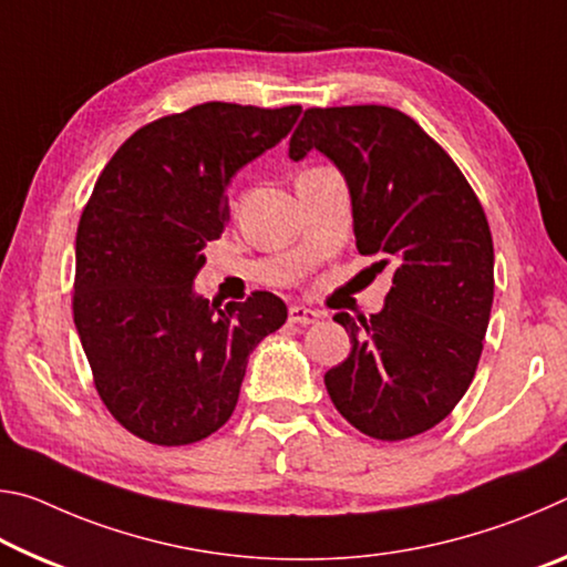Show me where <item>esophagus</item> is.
I'll list each match as a JSON object with an SVG mask.
<instances>
[{
	"mask_svg": "<svg viewBox=\"0 0 567 567\" xmlns=\"http://www.w3.org/2000/svg\"><path fill=\"white\" fill-rule=\"evenodd\" d=\"M322 318V315L318 310H310V307L305 305H292L290 307V322L295 324H312L318 322Z\"/></svg>",
	"mask_w": 567,
	"mask_h": 567,
	"instance_id": "34e87169",
	"label": "esophagus"
}]
</instances>
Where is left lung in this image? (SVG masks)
I'll list each match as a JSON object with an SVG mask.
<instances>
[{"label": "left lung", "instance_id": "8db88e82", "mask_svg": "<svg viewBox=\"0 0 567 567\" xmlns=\"http://www.w3.org/2000/svg\"><path fill=\"white\" fill-rule=\"evenodd\" d=\"M310 150L348 182L360 255L392 270L378 315L332 318L352 350L324 388L360 433L408 440L445 420L475 378L495 290L487 217L447 152L400 110H307L290 159Z\"/></svg>", "mask_w": 567, "mask_h": 567}]
</instances>
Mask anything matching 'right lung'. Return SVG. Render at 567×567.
<instances>
[{
    "label": "right lung",
    "mask_w": 567,
    "mask_h": 567,
    "mask_svg": "<svg viewBox=\"0 0 567 567\" xmlns=\"http://www.w3.org/2000/svg\"><path fill=\"white\" fill-rule=\"evenodd\" d=\"M300 112L205 102L169 114L134 132L92 189L76 227L74 324L102 402L152 445L223 427L249 352L287 320L272 292L219 307L192 282L229 219L227 185Z\"/></svg>",
    "instance_id": "right-lung-1"
}]
</instances>
